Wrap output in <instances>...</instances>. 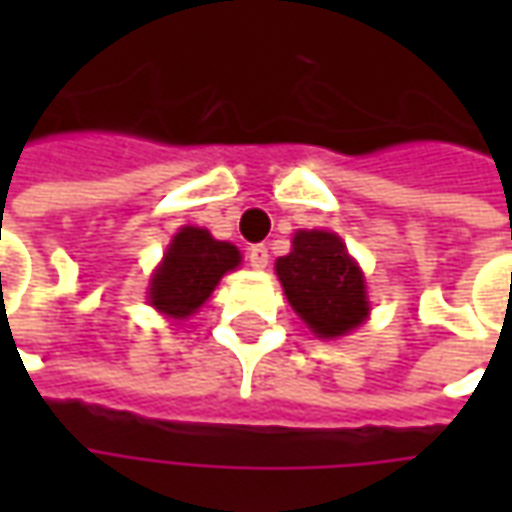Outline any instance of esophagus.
Here are the masks:
<instances>
[{
  "instance_id": "obj_1",
  "label": "esophagus",
  "mask_w": 512,
  "mask_h": 512,
  "mask_svg": "<svg viewBox=\"0 0 512 512\" xmlns=\"http://www.w3.org/2000/svg\"><path fill=\"white\" fill-rule=\"evenodd\" d=\"M246 260H249V266H252V268H266L268 266V249L263 244L249 246V252H246Z\"/></svg>"
}]
</instances>
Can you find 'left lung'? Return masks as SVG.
Masks as SVG:
<instances>
[{
  "label": "left lung",
  "instance_id": "1",
  "mask_svg": "<svg viewBox=\"0 0 512 512\" xmlns=\"http://www.w3.org/2000/svg\"><path fill=\"white\" fill-rule=\"evenodd\" d=\"M290 307L318 337H340L365 321V277L334 233L299 230L293 252L277 260Z\"/></svg>",
  "mask_w": 512,
  "mask_h": 512
}]
</instances>
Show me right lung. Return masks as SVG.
<instances>
[{"instance_id":"obj_1","label":"right lung","mask_w":512,"mask_h":512,"mask_svg":"<svg viewBox=\"0 0 512 512\" xmlns=\"http://www.w3.org/2000/svg\"><path fill=\"white\" fill-rule=\"evenodd\" d=\"M238 263L241 252L233 244L216 241L200 227H183L150 279V304L169 318H186Z\"/></svg>"}]
</instances>
